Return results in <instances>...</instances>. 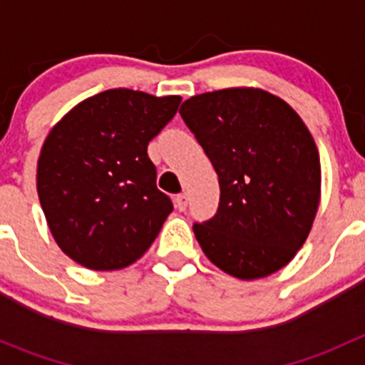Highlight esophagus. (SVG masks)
Returning a JSON list of instances; mask_svg holds the SVG:
<instances>
[{
    "mask_svg": "<svg viewBox=\"0 0 365 365\" xmlns=\"http://www.w3.org/2000/svg\"><path fill=\"white\" fill-rule=\"evenodd\" d=\"M187 203H189V196H187V194H178V196H176L175 205L180 212H183V210L187 208Z\"/></svg>",
    "mask_w": 365,
    "mask_h": 365,
    "instance_id": "obj_1",
    "label": "esophagus"
}]
</instances>
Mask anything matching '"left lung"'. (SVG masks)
<instances>
[{
  "label": "left lung",
  "mask_w": 365,
  "mask_h": 365,
  "mask_svg": "<svg viewBox=\"0 0 365 365\" xmlns=\"http://www.w3.org/2000/svg\"><path fill=\"white\" fill-rule=\"evenodd\" d=\"M180 113L219 176L215 217L192 227L205 256L242 281L275 274L305 244L322 197L307 125L288 102L252 86L194 95Z\"/></svg>",
  "instance_id": "8db88e82"
}]
</instances>
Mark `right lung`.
<instances>
[{"mask_svg": "<svg viewBox=\"0 0 365 365\" xmlns=\"http://www.w3.org/2000/svg\"><path fill=\"white\" fill-rule=\"evenodd\" d=\"M182 97L114 88L73 106L43 141L36 192L58 247L81 267L120 270L150 249L173 205L148 143Z\"/></svg>", "mask_w": 365, "mask_h": 365, "instance_id": "add662e5", "label": "right lung"}]
</instances>
